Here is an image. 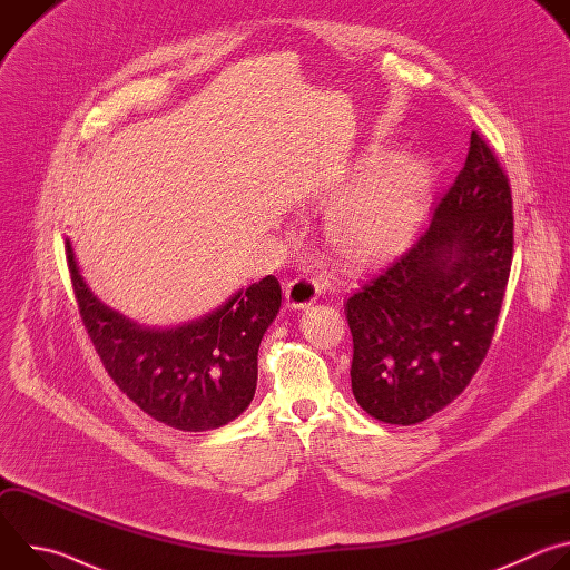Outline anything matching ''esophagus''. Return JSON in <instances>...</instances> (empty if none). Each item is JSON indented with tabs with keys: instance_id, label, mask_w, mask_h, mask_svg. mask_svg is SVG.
<instances>
[{
	"instance_id": "34e87169",
	"label": "esophagus",
	"mask_w": 570,
	"mask_h": 570,
	"mask_svg": "<svg viewBox=\"0 0 570 570\" xmlns=\"http://www.w3.org/2000/svg\"><path fill=\"white\" fill-rule=\"evenodd\" d=\"M320 295V284L308 277H295L284 284V299L288 308H306L311 306Z\"/></svg>"
}]
</instances>
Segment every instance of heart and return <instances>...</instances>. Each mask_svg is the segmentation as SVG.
<instances>
[{
    "mask_svg": "<svg viewBox=\"0 0 570 570\" xmlns=\"http://www.w3.org/2000/svg\"><path fill=\"white\" fill-rule=\"evenodd\" d=\"M367 148L352 183L330 203L322 234L330 253L350 268L376 266L411 246L435 196L433 165L417 153Z\"/></svg>",
    "mask_w": 570,
    "mask_h": 570,
    "instance_id": "b5f03b06",
    "label": "heart"
}]
</instances>
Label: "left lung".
I'll use <instances>...</instances> for the list:
<instances>
[{"label": "left lung", "mask_w": 570, "mask_h": 570, "mask_svg": "<svg viewBox=\"0 0 570 570\" xmlns=\"http://www.w3.org/2000/svg\"><path fill=\"white\" fill-rule=\"evenodd\" d=\"M512 248L510 183L471 132L464 167L431 227L347 299L352 392L367 415L420 424L469 385L492 345Z\"/></svg>", "instance_id": "8db88e82"}]
</instances>
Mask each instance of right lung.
<instances>
[{
    "instance_id": "1",
    "label": "right lung",
    "mask_w": 570,
    "mask_h": 570,
    "mask_svg": "<svg viewBox=\"0 0 570 570\" xmlns=\"http://www.w3.org/2000/svg\"><path fill=\"white\" fill-rule=\"evenodd\" d=\"M80 317L108 374L153 420L178 431H214L248 409L257 356L279 313L282 288L268 275L218 308L176 327H146L104 304L80 275L67 238Z\"/></svg>"
}]
</instances>
